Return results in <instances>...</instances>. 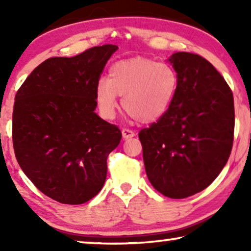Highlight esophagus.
Wrapping results in <instances>:
<instances>
[{
  "label": "esophagus",
  "mask_w": 251,
  "mask_h": 251,
  "mask_svg": "<svg viewBox=\"0 0 251 251\" xmlns=\"http://www.w3.org/2000/svg\"><path fill=\"white\" fill-rule=\"evenodd\" d=\"M122 136L125 139H128V138H131V137L135 136V132L132 131V130L130 129H126V128H123L122 129Z\"/></svg>",
  "instance_id": "34e87169"
}]
</instances>
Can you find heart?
<instances>
[{"label": "heart", "mask_w": 251, "mask_h": 251, "mask_svg": "<svg viewBox=\"0 0 251 251\" xmlns=\"http://www.w3.org/2000/svg\"><path fill=\"white\" fill-rule=\"evenodd\" d=\"M178 88V75L170 65L136 57L115 63L107 80H100L96 98L102 114L115 113V96L122 97V108L142 123L160 120L173 104Z\"/></svg>", "instance_id": "heart-1"}]
</instances>
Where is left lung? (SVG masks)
<instances>
[{"instance_id":"left-lung-1","label":"left lung","mask_w":251,"mask_h":251,"mask_svg":"<svg viewBox=\"0 0 251 251\" xmlns=\"http://www.w3.org/2000/svg\"><path fill=\"white\" fill-rule=\"evenodd\" d=\"M169 61L178 75L173 104L138 136L153 187L164 197L184 199L208 187L227 162L234 100L224 77L203 57L176 52Z\"/></svg>"}]
</instances>
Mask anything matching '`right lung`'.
I'll use <instances>...</instances> for the list:
<instances>
[{"label": "right lung", "mask_w": 251, "mask_h": 251, "mask_svg": "<svg viewBox=\"0 0 251 251\" xmlns=\"http://www.w3.org/2000/svg\"><path fill=\"white\" fill-rule=\"evenodd\" d=\"M119 48L94 47L40 64L17 91L12 114L16 159L30 181L64 204H82L104 186L107 156L121 130L95 113L96 88Z\"/></svg>", "instance_id": "add662e5"}]
</instances>
